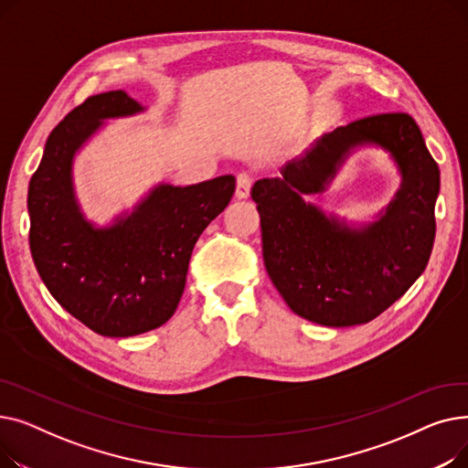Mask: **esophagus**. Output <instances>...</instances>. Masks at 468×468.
I'll return each mask as SVG.
<instances>
[{
	"label": "esophagus",
	"instance_id": "esophagus-1",
	"mask_svg": "<svg viewBox=\"0 0 468 468\" xmlns=\"http://www.w3.org/2000/svg\"><path fill=\"white\" fill-rule=\"evenodd\" d=\"M252 184H254V178L250 172L242 170L237 175V187H235V193L239 199H247V197L250 195V189H252Z\"/></svg>",
	"mask_w": 468,
	"mask_h": 468
}]
</instances>
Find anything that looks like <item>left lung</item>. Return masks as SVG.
<instances>
[{
    "instance_id": "1",
    "label": "left lung",
    "mask_w": 468,
    "mask_h": 468,
    "mask_svg": "<svg viewBox=\"0 0 468 468\" xmlns=\"http://www.w3.org/2000/svg\"><path fill=\"white\" fill-rule=\"evenodd\" d=\"M376 141L396 155L405 184L386 216L362 234L328 220L301 199L317 192L348 147ZM282 178L252 187L261 224L263 263L288 307L324 326L374 321L429 263L440 168L408 113H378L324 134L282 166Z\"/></svg>"
}]
</instances>
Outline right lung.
<instances>
[{
  "label": "right lung",
  "mask_w": 468,
  "mask_h": 468,
  "mask_svg": "<svg viewBox=\"0 0 468 468\" xmlns=\"http://www.w3.org/2000/svg\"><path fill=\"white\" fill-rule=\"evenodd\" d=\"M122 90L89 96L48 134L28 187L30 250L51 296L81 324L129 337L165 324L184 293L197 239L235 191L231 175L161 186L127 219L92 229L71 191V157L101 119L140 112Z\"/></svg>",
  "instance_id": "add662e5"
}]
</instances>
